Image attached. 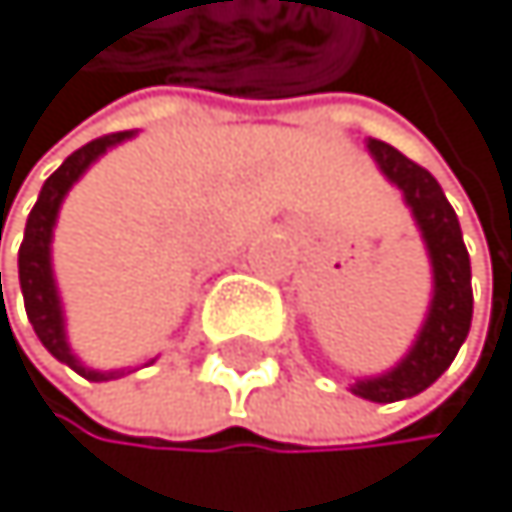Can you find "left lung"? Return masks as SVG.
I'll list each match as a JSON object with an SVG mask.
<instances>
[{
	"label": "left lung",
	"mask_w": 512,
	"mask_h": 512,
	"mask_svg": "<svg viewBox=\"0 0 512 512\" xmlns=\"http://www.w3.org/2000/svg\"><path fill=\"white\" fill-rule=\"evenodd\" d=\"M367 148L377 158L380 170L405 193V202L412 205V215L421 227L434 266L431 313H427L415 348L396 370L354 383V392L361 399L399 402L424 392L459 354L472 326V266L469 250L462 243L459 218L453 205L446 202L440 183L421 164L380 139H367Z\"/></svg>",
	"instance_id": "1"
}]
</instances>
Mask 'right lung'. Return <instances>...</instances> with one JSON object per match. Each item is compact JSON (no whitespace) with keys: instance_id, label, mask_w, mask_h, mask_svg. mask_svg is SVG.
<instances>
[{"instance_id":"right-lung-1","label":"right lung","mask_w":512,"mask_h":512,"mask_svg":"<svg viewBox=\"0 0 512 512\" xmlns=\"http://www.w3.org/2000/svg\"><path fill=\"white\" fill-rule=\"evenodd\" d=\"M132 132H110L100 135V139L81 145L78 151H72L62 167L53 173V177L43 183L40 199L27 215V227H24V240L18 250V278H21V294H24V310L31 326L37 332V339L43 342L56 361L69 364L72 370H78L85 380H110L113 373H97L88 370L75 361V354L69 351L66 332H62V310H59V294L53 285V269H50V237H53V224L59 215L62 196L69 193V186L91 167V161H97L110 145H120L123 139H129ZM0 291H2V272H0ZM120 377V373H116Z\"/></svg>"}]
</instances>
